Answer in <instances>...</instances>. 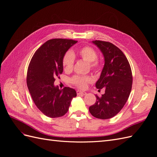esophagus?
Wrapping results in <instances>:
<instances>
[{"instance_id":"esophagus-1","label":"esophagus","mask_w":157,"mask_h":157,"mask_svg":"<svg viewBox=\"0 0 157 157\" xmlns=\"http://www.w3.org/2000/svg\"><path fill=\"white\" fill-rule=\"evenodd\" d=\"M77 95H78V96H80V95H82V96H84V95L86 94V93L85 92L80 91V90H77Z\"/></svg>"}]
</instances>
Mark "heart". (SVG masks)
<instances>
[{
	"instance_id": "b5f03b06",
	"label": "heart",
	"mask_w": 157,
	"mask_h": 157,
	"mask_svg": "<svg viewBox=\"0 0 157 157\" xmlns=\"http://www.w3.org/2000/svg\"><path fill=\"white\" fill-rule=\"evenodd\" d=\"M78 55L83 60L90 63V67L93 69H98L99 63L96 60L98 54L94 49L90 46H84L78 51ZM75 62V56L71 50L65 52L63 58V65L66 71L73 69ZM92 78L89 76H75L71 81L80 88H85L88 82L92 81Z\"/></svg>"
}]
</instances>
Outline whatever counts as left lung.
I'll return each mask as SVG.
<instances>
[{
    "label": "left lung",
    "mask_w": 157,
    "mask_h": 157,
    "mask_svg": "<svg viewBox=\"0 0 157 157\" xmlns=\"http://www.w3.org/2000/svg\"><path fill=\"white\" fill-rule=\"evenodd\" d=\"M104 57L103 68L96 87L105 88V94L89 107L92 115L100 119H109L120 112L126 103L132 90V74L129 62L123 52L111 42H92Z\"/></svg>",
    "instance_id": "8db88e82"
}]
</instances>
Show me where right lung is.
I'll return each mask as SVG.
<instances>
[{"label":"right lung","instance_id":"obj_1","mask_svg":"<svg viewBox=\"0 0 157 157\" xmlns=\"http://www.w3.org/2000/svg\"><path fill=\"white\" fill-rule=\"evenodd\" d=\"M77 42L71 39L49 40L31 58L27 70V87L35 105L46 117L63 116L73 98L77 96L75 89L65 87L59 90L54 84L55 78L63 73L64 54Z\"/></svg>","mask_w":157,"mask_h":157}]
</instances>
